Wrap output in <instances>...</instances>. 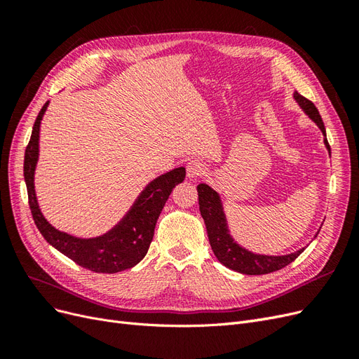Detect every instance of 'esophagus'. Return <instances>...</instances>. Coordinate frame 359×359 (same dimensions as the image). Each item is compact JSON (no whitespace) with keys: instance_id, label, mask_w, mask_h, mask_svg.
<instances>
[{"instance_id":"obj_1","label":"esophagus","mask_w":359,"mask_h":359,"mask_svg":"<svg viewBox=\"0 0 359 359\" xmlns=\"http://www.w3.org/2000/svg\"><path fill=\"white\" fill-rule=\"evenodd\" d=\"M205 165L199 158H193L187 163V177L189 178H198L205 173Z\"/></svg>"}]
</instances>
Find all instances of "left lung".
Segmentation results:
<instances>
[{"instance_id": "left-lung-1", "label": "left lung", "mask_w": 359, "mask_h": 359, "mask_svg": "<svg viewBox=\"0 0 359 359\" xmlns=\"http://www.w3.org/2000/svg\"><path fill=\"white\" fill-rule=\"evenodd\" d=\"M293 99H295L304 114L320 128V132L323 135V144L327 147L328 153L331 154V148L327 140V132H325V126L319 115L318 107L297 91L293 93ZM198 194L201 215L205 222L206 232H208V240L212 252L215 257L219 259V262L229 269H233L236 273L247 276H262L268 273H274V271H278L293 262V260L304 252V248H306L302 247L297 250V252L281 256H269L250 252V250L238 244L235 241V238L231 235L220 194L214 189H211L208 184H199ZM318 233L314 235V238L318 236Z\"/></svg>"}]
</instances>
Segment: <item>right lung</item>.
<instances>
[{
  "mask_svg": "<svg viewBox=\"0 0 359 359\" xmlns=\"http://www.w3.org/2000/svg\"><path fill=\"white\" fill-rule=\"evenodd\" d=\"M48 106L49 102L43 104L36 118L24 160V178L28 190L29 208L37 229L58 252L94 273L115 274L119 271L133 268L145 257L149 244L153 241L158 215L169 199L172 189L186 178V169L177 168L151 181L139 194L121 222L115 224L109 232L94 238H79L67 232H61L41 214L34 189V173L39 161L40 123Z\"/></svg>",
  "mask_w": 359,
  "mask_h": 359,
  "instance_id": "obj_1",
  "label": "right lung"
}]
</instances>
